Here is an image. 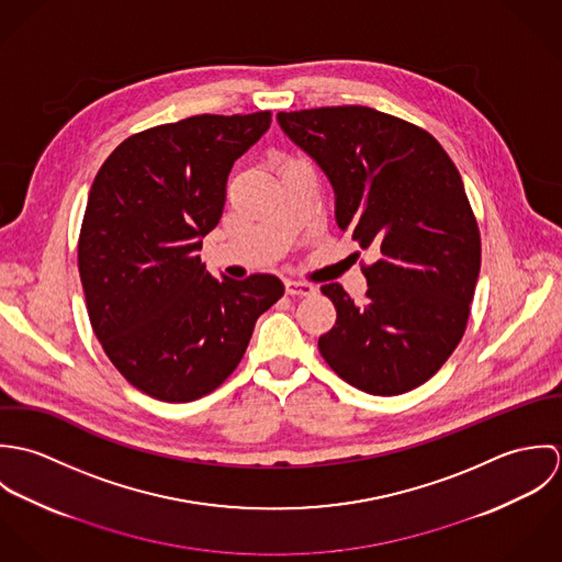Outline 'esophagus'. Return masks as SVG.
<instances>
[{
	"instance_id": "34e87169",
	"label": "esophagus",
	"mask_w": 562,
	"mask_h": 562,
	"mask_svg": "<svg viewBox=\"0 0 562 562\" xmlns=\"http://www.w3.org/2000/svg\"><path fill=\"white\" fill-rule=\"evenodd\" d=\"M285 292H288L290 296H312V294H316V288H314L312 283H305V281H292V279H288V281H285Z\"/></svg>"
}]
</instances>
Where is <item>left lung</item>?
Returning <instances> with one entry per match:
<instances>
[{"label": "left lung", "mask_w": 562, "mask_h": 562, "mask_svg": "<svg viewBox=\"0 0 562 562\" xmlns=\"http://www.w3.org/2000/svg\"><path fill=\"white\" fill-rule=\"evenodd\" d=\"M337 194V225L379 259L361 263L366 303L322 285L337 321L318 348L372 396L426 383L459 346L481 272V232L461 175L422 127L366 105L277 114Z\"/></svg>", "instance_id": "obj_1"}]
</instances>
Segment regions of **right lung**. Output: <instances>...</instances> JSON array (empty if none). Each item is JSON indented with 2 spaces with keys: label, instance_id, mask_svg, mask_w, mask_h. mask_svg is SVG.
<instances>
[{
  "label": "right lung",
  "instance_id": "1",
  "mask_svg": "<svg viewBox=\"0 0 562 562\" xmlns=\"http://www.w3.org/2000/svg\"><path fill=\"white\" fill-rule=\"evenodd\" d=\"M270 110L196 114L125 138L99 168L81 221L86 310L108 359L143 394L192 402L238 368L257 318L281 296L272 274L214 279L199 250L223 216L234 161Z\"/></svg>",
  "mask_w": 562,
  "mask_h": 562
}]
</instances>
